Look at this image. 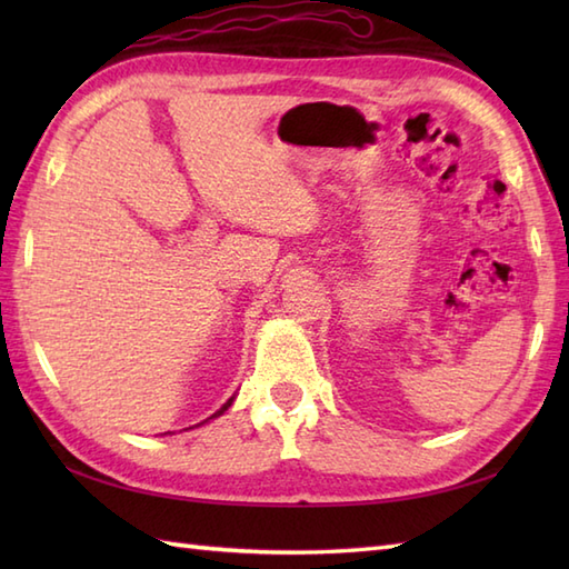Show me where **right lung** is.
<instances>
[{"label": "right lung", "instance_id": "1", "mask_svg": "<svg viewBox=\"0 0 569 569\" xmlns=\"http://www.w3.org/2000/svg\"><path fill=\"white\" fill-rule=\"evenodd\" d=\"M232 401H234V396H232V398H229V401H227V403H224V406H222L220 410H217V413H214V416H210V418H217V416H222V413H224V410H227L229 406H232ZM210 418H208V420H210ZM208 420H204V422H208ZM200 426H202V422H200Z\"/></svg>", "mask_w": 569, "mask_h": 569}]
</instances>
